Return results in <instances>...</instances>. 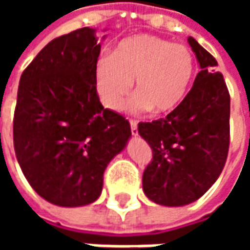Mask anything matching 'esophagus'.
Returning a JSON list of instances; mask_svg holds the SVG:
<instances>
[{"label":"esophagus","mask_w":250,"mask_h":250,"mask_svg":"<svg viewBox=\"0 0 250 250\" xmlns=\"http://www.w3.org/2000/svg\"><path fill=\"white\" fill-rule=\"evenodd\" d=\"M130 125H131V134L132 135H138V122L136 120H130Z\"/></svg>","instance_id":"esophagus-1"}]
</instances>
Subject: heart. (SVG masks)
Segmentation results:
<instances>
[{"instance_id":"obj_1","label":"heart","mask_w":250,"mask_h":250,"mask_svg":"<svg viewBox=\"0 0 250 250\" xmlns=\"http://www.w3.org/2000/svg\"><path fill=\"white\" fill-rule=\"evenodd\" d=\"M195 75L191 51L157 36L136 35L122 40L111 56H102L93 79L99 100L105 108L118 111L130 93V108L168 114L186 98Z\"/></svg>"}]
</instances>
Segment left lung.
<instances>
[{
  "label": "left lung",
  "instance_id": "1",
  "mask_svg": "<svg viewBox=\"0 0 250 250\" xmlns=\"http://www.w3.org/2000/svg\"><path fill=\"white\" fill-rule=\"evenodd\" d=\"M201 71L184 102L165 119L139 123L152 159L143 173V191L163 206H184L202 197L220 177L230 143V96L217 60L188 39Z\"/></svg>",
  "mask_w": 250,
  "mask_h": 250
}]
</instances>
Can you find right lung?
I'll use <instances>...</instances> for the list:
<instances>
[{
    "instance_id": "1",
    "label": "right lung",
    "mask_w": 250,
    "mask_h": 250,
    "mask_svg": "<svg viewBox=\"0 0 250 250\" xmlns=\"http://www.w3.org/2000/svg\"><path fill=\"white\" fill-rule=\"evenodd\" d=\"M95 32L85 26L46 44L22 72L17 92L13 143L20 167L36 193L64 208L99 198L104 170L131 136L128 120L99 100Z\"/></svg>"
}]
</instances>
